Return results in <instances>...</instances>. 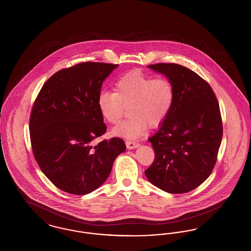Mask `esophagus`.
I'll return each instance as SVG.
<instances>
[{
    "instance_id": "1",
    "label": "esophagus",
    "mask_w": 251,
    "mask_h": 251,
    "mask_svg": "<svg viewBox=\"0 0 251 251\" xmlns=\"http://www.w3.org/2000/svg\"><path fill=\"white\" fill-rule=\"evenodd\" d=\"M126 145H127V148L130 149V150L136 149V148H138V147L140 146V144L138 143V142L132 141V140H127V141H126Z\"/></svg>"
}]
</instances>
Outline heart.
Masks as SVG:
<instances>
[{"label":"heart","mask_w":251,"mask_h":251,"mask_svg":"<svg viewBox=\"0 0 251 251\" xmlns=\"http://www.w3.org/2000/svg\"><path fill=\"white\" fill-rule=\"evenodd\" d=\"M114 90L99 93L98 108L103 120L118 124L129 107L130 118L113 130L114 134L127 139L141 136L148 125L162 124L175 100V87L169 78H154L142 72L122 75L114 84Z\"/></svg>","instance_id":"obj_1"}]
</instances>
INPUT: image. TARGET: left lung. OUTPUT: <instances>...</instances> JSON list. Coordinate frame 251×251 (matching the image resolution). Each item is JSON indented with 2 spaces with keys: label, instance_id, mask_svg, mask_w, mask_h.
Listing matches in <instances>:
<instances>
[{
  "label": "left lung",
  "instance_id": "8db88e82",
  "mask_svg": "<svg viewBox=\"0 0 251 251\" xmlns=\"http://www.w3.org/2000/svg\"><path fill=\"white\" fill-rule=\"evenodd\" d=\"M148 68L172 81L175 100L149 138L155 158L145 170L146 177L170 194L192 191L211 175L216 163L223 134L218 100L210 84L183 66L159 63Z\"/></svg>",
  "mask_w": 251,
  "mask_h": 251
}]
</instances>
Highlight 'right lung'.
Wrapping results in <instances>:
<instances>
[{
    "mask_svg": "<svg viewBox=\"0 0 251 251\" xmlns=\"http://www.w3.org/2000/svg\"><path fill=\"white\" fill-rule=\"evenodd\" d=\"M118 67L99 62L76 64L54 73L36 97L29 122L33 153L41 171L62 191H94L126 150L120 137L95 144L106 131L98 96L103 81Z\"/></svg>",
    "mask_w": 251,
    "mask_h": 251,
    "instance_id": "right-lung-1",
    "label": "right lung"
}]
</instances>
